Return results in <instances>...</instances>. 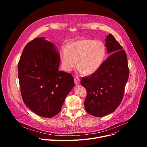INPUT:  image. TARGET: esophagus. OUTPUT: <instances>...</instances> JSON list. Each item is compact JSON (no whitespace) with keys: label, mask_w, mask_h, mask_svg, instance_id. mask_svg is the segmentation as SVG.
Here are the masks:
<instances>
[{"label":"esophagus","mask_w":147,"mask_h":147,"mask_svg":"<svg viewBox=\"0 0 147 147\" xmlns=\"http://www.w3.org/2000/svg\"><path fill=\"white\" fill-rule=\"evenodd\" d=\"M74 82H75V84L76 85H78L80 84V80L78 77H75L74 78Z\"/></svg>","instance_id":"obj_1"}]
</instances>
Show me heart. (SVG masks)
<instances>
[{
	"label": "heart",
	"mask_w": 147,
	"mask_h": 147,
	"mask_svg": "<svg viewBox=\"0 0 147 147\" xmlns=\"http://www.w3.org/2000/svg\"><path fill=\"white\" fill-rule=\"evenodd\" d=\"M106 49L101 41L90 39L76 40L63 49L62 66L66 71H71L77 65L78 71L90 75L102 65Z\"/></svg>",
	"instance_id": "1"
}]
</instances>
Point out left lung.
<instances>
[{
    "mask_svg": "<svg viewBox=\"0 0 147 147\" xmlns=\"http://www.w3.org/2000/svg\"><path fill=\"white\" fill-rule=\"evenodd\" d=\"M105 43L111 56L96 72L81 81L87 93L86 110L95 117L108 115L120 105L129 75L127 57L123 47L111 34Z\"/></svg>",
    "mask_w": 147,
    "mask_h": 147,
    "instance_id": "8db88e82",
    "label": "left lung"
}]
</instances>
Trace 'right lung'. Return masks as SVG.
<instances>
[{"label": "right lung", "instance_id": "1", "mask_svg": "<svg viewBox=\"0 0 147 147\" xmlns=\"http://www.w3.org/2000/svg\"><path fill=\"white\" fill-rule=\"evenodd\" d=\"M60 57L45 38L27 44L18 64V77L24 103L36 115L50 118L60 112L74 86L71 74L59 70Z\"/></svg>", "mask_w": 147, "mask_h": 147}]
</instances>
